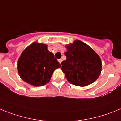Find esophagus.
<instances>
[{
  "label": "esophagus",
  "mask_w": 121,
  "mask_h": 121,
  "mask_svg": "<svg viewBox=\"0 0 121 121\" xmlns=\"http://www.w3.org/2000/svg\"><path fill=\"white\" fill-rule=\"evenodd\" d=\"M58 61V62H59L61 64V62H62V61H63V60H62L61 58H60V59H59Z\"/></svg>",
  "instance_id": "esophagus-1"
}]
</instances>
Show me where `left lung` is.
I'll use <instances>...</instances> for the list:
<instances>
[{"instance_id": "1", "label": "left lung", "mask_w": 121, "mask_h": 121, "mask_svg": "<svg viewBox=\"0 0 121 121\" xmlns=\"http://www.w3.org/2000/svg\"><path fill=\"white\" fill-rule=\"evenodd\" d=\"M66 59L61 62V69L69 83L80 86L90 85L99 77L101 60L90 47L80 41L66 46Z\"/></svg>"}]
</instances>
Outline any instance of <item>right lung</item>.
<instances>
[{
	"label": "right lung",
	"instance_id": "add662e5",
	"mask_svg": "<svg viewBox=\"0 0 121 121\" xmlns=\"http://www.w3.org/2000/svg\"><path fill=\"white\" fill-rule=\"evenodd\" d=\"M61 67L53 54L43 44L33 43L23 51L17 62L21 78L31 85L40 86L50 81L53 71Z\"/></svg>",
	"mask_w": 121,
	"mask_h": 121
}]
</instances>
